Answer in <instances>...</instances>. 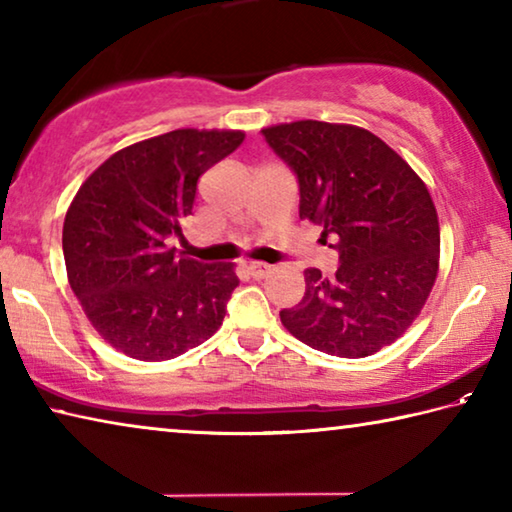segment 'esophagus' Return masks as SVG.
Instances as JSON below:
<instances>
[{"mask_svg": "<svg viewBox=\"0 0 512 512\" xmlns=\"http://www.w3.org/2000/svg\"><path fill=\"white\" fill-rule=\"evenodd\" d=\"M248 273L255 277V280H262V277H266L268 273H271V266L268 264H262V262H253L248 266Z\"/></svg>", "mask_w": 512, "mask_h": 512, "instance_id": "1", "label": "esophagus"}]
</instances>
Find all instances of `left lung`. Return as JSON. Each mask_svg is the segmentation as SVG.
<instances>
[{
    "instance_id": "8db88e82",
    "label": "left lung",
    "mask_w": 512,
    "mask_h": 512,
    "mask_svg": "<svg viewBox=\"0 0 512 512\" xmlns=\"http://www.w3.org/2000/svg\"><path fill=\"white\" fill-rule=\"evenodd\" d=\"M300 185V219L334 239L339 271H305V296L280 320L298 341L361 359L409 329L438 275L440 225L427 185L366 128L302 119L262 131Z\"/></svg>"
}]
</instances>
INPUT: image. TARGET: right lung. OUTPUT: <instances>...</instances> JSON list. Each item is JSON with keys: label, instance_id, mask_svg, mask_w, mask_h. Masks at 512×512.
I'll use <instances>...</instances> for the list:
<instances>
[{"label": "right lung", "instance_id": "1", "mask_svg": "<svg viewBox=\"0 0 512 512\" xmlns=\"http://www.w3.org/2000/svg\"><path fill=\"white\" fill-rule=\"evenodd\" d=\"M244 137L178 128L131 144L94 169L69 205V287L101 339L126 357H180L221 327L235 266L176 257L167 239L183 235L198 178Z\"/></svg>", "mask_w": 512, "mask_h": 512}]
</instances>
